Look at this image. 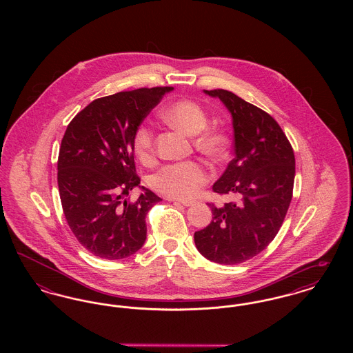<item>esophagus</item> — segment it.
<instances>
[{
    "label": "esophagus",
    "instance_id": "34e87169",
    "mask_svg": "<svg viewBox=\"0 0 353 353\" xmlns=\"http://www.w3.org/2000/svg\"><path fill=\"white\" fill-rule=\"evenodd\" d=\"M168 201L174 202V203H180V205H183V206H192V205H193V201L177 200V199H172V197H168Z\"/></svg>",
    "mask_w": 353,
    "mask_h": 353
}]
</instances>
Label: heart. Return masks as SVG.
<instances>
[{"mask_svg":"<svg viewBox=\"0 0 353 353\" xmlns=\"http://www.w3.org/2000/svg\"><path fill=\"white\" fill-rule=\"evenodd\" d=\"M161 118L169 125L194 137V145L208 157L217 160L228 148V136L219 128L206 127L208 114L199 103L193 101H173L161 112ZM134 153L143 161L150 160L154 150V134L151 127L143 125L137 130L134 140ZM209 179L206 168L197 161L173 163L156 172L151 184L154 190L177 200L190 199Z\"/></svg>","mask_w":353,"mask_h":353,"instance_id":"b5f03b06","label":"heart"}]
</instances>
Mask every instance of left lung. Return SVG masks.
I'll use <instances>...</instances> for the list:
<instances>
[{
	"mask_svg": "<svg viewBox=\"0 0 353 353\" xmlns=\"http://www.w3.org/2000/svg\"><path fill=\"white\" fill-rule=\"evenodd\" d=\"M232 115L234 159L213 185L238 201L212 208L213 219L194 233L202 255L219 265L242 263L278 234L292 199L295 156L279 124L263 110L226 90H203Z\"/></svg>",
	"mask_w": 353,
	"mask_h": 353,
	"instance_id": "8db88e82",
	"label": "left lung"
}]
</instances>
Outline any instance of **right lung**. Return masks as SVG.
<instances>
[{"label":"right lung","mask_w":353,"mask_h":353,"mask_svg":"<svg viewBox=\"0 0 353 353\" xmlns=\"http://www.w3.org/2000/svg\"><path fill=\"white\" fill-rule=\"evenodd\" d=\"M173 87L137 88L91 101L71 120L58 157L63 213L79 243L95 256L123 259L147 239L145 216L161 201L134 174L139 125ZM136 185V203L126 199Z\"/></svg>","instance_id":"add662e5"}]
</instances>
